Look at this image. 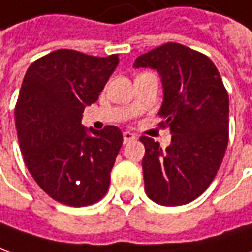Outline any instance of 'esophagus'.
<instances>
[{"label": "esophagus", "mask_w": 252, "mask_h": 252, "mask_svg": "<svg viewBox=\"0 0 252 252\" xmlns=\"http://www.w3.org/2000/svg\"><path fill=\"white\" fill-rule=\"evenodd\" d=\"M123 139H124V143H128V142H131V140L136 139V135L132 132H129V131H126V132L123 133Z\"/></svg>", "instance_id": "obj_1"}]
</instances>
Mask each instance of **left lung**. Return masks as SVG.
I'll use <instances>...</instances> for the list:
<instances>
[{
    "label": "left lung",
    "instance_id": "1",
    "mask_svg": "<svg viewBox=\"0 0 252 252\" xmlns=\"http://www.w3.org/2000/svg\"><path fill=\"white\" fill-rule=\"evenodd\" d=\"M133 67L157 70L162 97L158 116L171 145L161 149L142 136L145 190L155 203L184 205L203 194L215 178L229 139V96L210 58L167 42L140 55Z\"/></svg>",
    "mask_w": 252,
    "mask_h": 252
}]
</instances>
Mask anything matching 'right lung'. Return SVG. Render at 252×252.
<instances>
[{
  "label": "right lung",
  "instance_id": "add662e5",
  "mask_svg": "<svg viewBox=\"0 0 252 252\" xmlns=\"http://www.w3.org/2000/svg\"><path fill=\"white\" fill-rule=\"evenodd\" d=\"M119 64V55L96 58L58 49L26 71L15 123L26 165L48 196L70 207L99 201L123 145L117 126L81 124Z\"/></svg>",
  "mask_w": 252,
  "mask_h": 252
}]
</instances>
